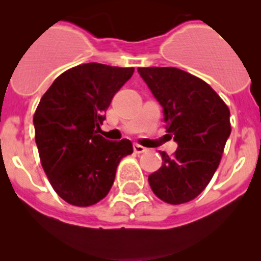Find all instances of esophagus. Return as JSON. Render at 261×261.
I'll return each instance as SVG.
<instances>
[{
	"instance_id": "obj_1",
	"label": "esophagus",
	"mask_w": 261,
	"mask_h": 261,
	"mask_svg": "<svg viewBox=\"0 0 261 261\" xmlns=\"http://www.w3.org/2000/svg\"><path fill=\"white\" fill-rule=\"evenodd\" d=\"M134 151H135L136 154H143V152L146 151V147L139 145V144H135V145H134Z\"/></svg>"
}]
</instances>
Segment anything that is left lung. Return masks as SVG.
<instances>
[{"mask_svg":"<svg viewBox=\"0 0 261 261\" xmlns=\"http://www.w3.org/2000/svg\"><path fill=\"white\" fill-rule=\"evenodd\" d=\"M162 105L167 133L178 144L173 155L149 175L158 198L181 204L196 198L212 179L231 134L230 110L210 84L173 67L139 68Z\"/></svg>","mask_w":261,"mask_h":261,"instance_id":"obj_1","label":"left lung"}]
</instances>
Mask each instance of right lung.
<instances>
[{
    "label": "right lung",
    "instance_id": "add662e5",
    "mask_svg": "<svg viewBox=\"0 0 261 261\" xmlns=\"http://www.w3.org/2000/svg\"><path fill=\"white\" fill-rule=\"evenodd\" d=\"M134 68L87 63L65 70L41 97L34 115L35 141L46 177L60 198L88 207L109 194L127 139L98 135L105 112Z\"/></svg>",
    "mask_w": 261,
    "mask_h": 261
}]
</instances>
